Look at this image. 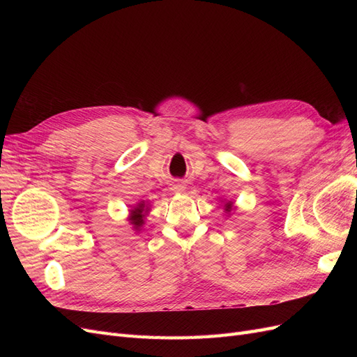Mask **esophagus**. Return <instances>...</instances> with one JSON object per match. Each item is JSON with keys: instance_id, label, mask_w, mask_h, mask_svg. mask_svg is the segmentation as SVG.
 Here are the masks:
<instances>
[{"instance_id": "obj_1", "label": "esophagus", "mask_w": 357, "mask_h": 357, "mask_svg": "<svg viewBox=\"0 0 357 357\" xmlns=\"http://www.w3.org/2000/svg\"><path fill=\"white\" fill-rule=\"evenodd\" d=\"M172 189H174L176 192H183V190H185V183L177 181L176 185H174V188H172Z\"/></svg>"}]
</instances>
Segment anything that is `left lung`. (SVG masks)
Segmentation results:
<instances>
[{"mask_svg":"<svg viewBox=\"0 0 357 357\" xmlns=\"http://www.w3.org/2000/svg\"><path fill=\"white\" fill-rule=\"evenodd\" d=\"M225 207H226V211H229V210H231V204L228 202V204H226V205H225Z\"/></svg>","mask_w":357,"mask_h":357,"instance_id":"obj_1","label":"left lung"}]
</instances>
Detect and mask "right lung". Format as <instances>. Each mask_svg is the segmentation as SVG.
<instances>
[{
	"mask_svg": "<svg viewBox=\"0 0 357 357\" xmlns=\"http://www.w3.org/2000/svg\"><path fill=\"white\" fill-rule=\"evenodd\" d=\"M144 205L143 204H139L138 205V208H135L134 211H132V218H131V220H132V225H134V228L135 229H138L139 226L143 225V208Z\"/></svg>",
	"mask_w": 357,
	"mask_h": 357,
	"instance_id": "1",
	"label": "right lung"
}]
</instances>
